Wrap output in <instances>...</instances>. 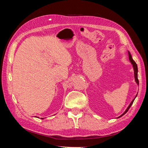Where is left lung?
I'll return each instance as SVG.
<instances>
[{
  "label": "left lung",
  "mask_w": 148,
  "mask_h": 148,
  "mask_svg": "<svg viewBox=\"0 0 148 148\" xmlns=\"http://www.w3.org/2000/svg\"><path fill=\"white\" fill-rule=\"evenodd\" d=\"M128 56H129V60H130V62H131V64H132V66H133L134 70V78H135V81H136V82L137 83V84L139 86V81H138V66H137V64H136V63L135 62V61L133 60V58H132L130 52L129 51H128ZM137 95H138V94H137ZM137 95L136 96V97H135V98H134V99H133V100H132V102H131V103H130V105L128 106V107L127 108V109L125 110V112H123V113L122 114V115L120 116L119 117H118V118H120V117H122V116L124 115L125 114L127 113V112L128 111V110L130 109V108L131 107V106L132 105V103H133L134 101V100H135V98H136V96H137Z\"/></svg>",
  "instance_id": "1"
}]
</instances>
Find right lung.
I'll return each instance as SVG.
<instances>
[{
	"label": "right lung",
	"instance_id": "1",
	"mask_svg": "<svg viewBox=\"0 0 148 148\" xmlns=\"http://www.w3.org/2000/svg\"><path fill=\"white\" fill-rule=\"evenodd\" d=\"M35 117H36V116H35ZM36 118H37V117H36ZM41 119H44V118H41Z\"/></svg>",
	"mask_w": 148,
	"mask_h": 148
}]
</instances>
